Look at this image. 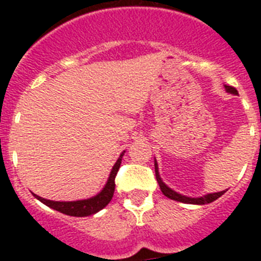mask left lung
Returning <instances> with one entry per match:
<instances>
[{
  "label": "left lung",
  "mask_w": 261,
  "mask_h": 261,
  "mask_svg": "<svg viewBox=\"0 0 261 261\" xmlns=\"http://www.w3.org/2000/svg\"><path fill=\"white\" fill-rule=\"evenodd\" d=\"M225 90L227 91V93L234 94V95H237V94H238V91H237V90H235L232 86H226L225 85ZM154 167H155L156 181H158L159 188H161L162 193L166 196V197H168V199H171V200H175V201H180V202H184V204H195V205L209 204V202H213L214 200H217L218 197H221V196H222L223 193L227 191L226 190V191H221V192L208 193V195H204V196H201V197H188V196H184V195H180V193L175 192L174 190H171L170 187L166 186V184L163 183L162 177H161V175H159L158 163H156L155 159H154Z\"/></svg>",
  "instance_id": "left-lung-1"
}]
</instances>
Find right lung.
Segmentation results:
<instances>
[{"label": "right lung", "mask_w": 261, "mask_h": 261, "mask_svg": "<svg viewBox=\"0 0 261 261\" xmlns=\"http://www.w3.org/2000/svg\"><path fill=\"white\" fill-rule=\"evenodd\" d=\"M124 153L120 154V156L117 158L116 163L114 165L112 170L110 172V176L107 179V183L105 184L103 190L98 193V195L90 197V199L85 200H77V201H52V200L43 199L40 196L32 193L35 196V199H38L39 201H41L43 204H45L49 208L55 209V211L60 212V213H64L66 216L71 217H87L93 216V214L98 213L99 211H102L105 206H107L108 202L111 201L112 196L115 192V177H116L117 171H119L120 165H121V158H123Z\"/></svg>", "instance_id": "add662e5"}]
</instances>
